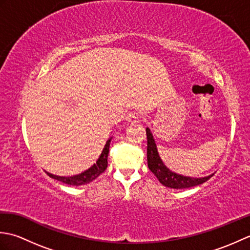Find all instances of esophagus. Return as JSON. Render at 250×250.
Here are the masks:
<instances>
[{"instance_id":"1","label":"esophagus","mask_w":250,"mask_h":250,"mask_svg":"<svg viewBox=\"0 0 250 250\" xmlns=\"http://www.w3.org/2000/svg\"><path fill=\"white\" fill-rule=\"evenodd\" d=\"M125 120L128 124H132V125H137L141 122V119L135 114H128Z\"/></svg>"}]
</instances>
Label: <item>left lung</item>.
<instances>
[{
	"label": "left lung",
	"instance_id": "1",
	"mask_svg": "<svg viewBox=\"0 0 250 250\" xmlns=\"http://www.w3.org/2000/svg\"><path fill=\"white\" fill-rule=\"evenodd\" d=\"M147 134V162L148 167L153 173V175L159 179L163 186L173 189H185L194 187L207 182L214 174H210L205 177H189L184 176L182 174H177L171 171L162 159L159 156L156 141L153 139L152 133L149 128H146Z\"/></svg>",
	"mask_w": 250,
	"mask_h": 250
}]
</instances>
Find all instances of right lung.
<instances>
[{
	"label": "right lung",
	"mask_w": 250,
	"mask_h": 250,
	"mask_svg": "<svg viewBox=\"0 0 250 250\" xmlns=\"http://www.w3.org/2000/svg\"><path fill=\"white\" fill-rule=\"evenodd\" d=\"M113 137L107 140L106 144L103 148L102 153H101L99 159L97 160L91 167H89L86 171H83V173L78 174V175H73V176H58V175L50 174L48 172H46L47 175L49 177L59 180V182L66 184V185H71V186H82V185H86L89 184L90 182H92L98 176H100L102 174L106 167H107V157H108V151H109V145H110V141Z\"/></svg>",
	"instance_id": "obj_1"
}]
</instances>
